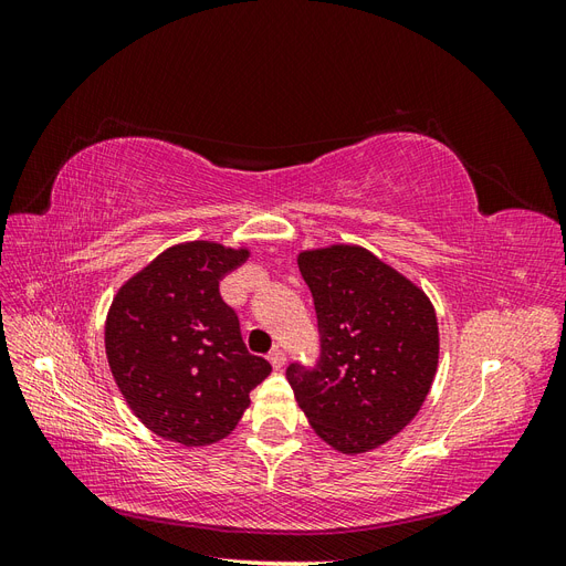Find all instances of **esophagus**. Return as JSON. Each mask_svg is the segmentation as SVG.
<instances>
[{
  "instance_id": "34e87169",
  "label": "esophagus",
  "mask_w": 566,
  "mask_h": 566,
  "mask_svg": "<svg viewBox=\"0 0 566 566\" xmlns=\"http://www.w3.org/2000/svg\"><path fill=\"white\" fill-rule=\"evenodd\" d=\"M269 361H271V366L276 368V370L283 368L285 366V352L281 347H273L271 354H269Z\"/></svg>"
}]
</instances>
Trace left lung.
Wrapping results in <instances>:
<instances>
[{
    "label": "left lung",
    "mask_w": 566,
    "mask_h": 566,
    "mask_svg": "<svg viewBox=\"0 0 566 566\" xmlns=\"http://www.w3.org/2000/svg\"><path fill=\"white\" fill-rule=\"evenodd\" d=\"M314 297L321 352L285 378L316 434L364 453L399 434L432 387L439 331L430 300L364 248L300 254Z\"/></svg>",
    "instance_id": "1"
}]
</instances>
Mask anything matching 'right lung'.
<instances>
[{
	"instance_id": "right-lung-1",
	"label": "right lung",
	"mask_w": 566,
	"mask_h": 566,
	"mask_svg": "<svg viewBox=\"0 0 566 566\" xmlns=\"http://www.w3.org/2000/svg\"><path fill=\"white\" fill-rule=\"evenodd\" d=\"M248 250L169 248L119 287L106 323L113 378L148 430L184 447L231 434L271 364L248 352L219 281Z\"/></svg>"
}]
</instances>
